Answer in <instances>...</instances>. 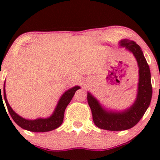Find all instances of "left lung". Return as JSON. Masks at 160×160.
I'll use <instances>...</instances> for the list:
<instances>
[{"label":"left lung","mask_w":160,"mask_h":160,"mask_svg":"<svg viewBox=\"0 0 160 160\" xmlns=\"http://www.w3.org/2000/svg\"><path fill=\"white\" fill-rule=\"evenodd\" d=\"M121 47L131 51L136 58L139 68V82L137 98L131 108L122 112L107 111L99 102L88 92L87 101L92 113L93 122L97 127L109 131L129 129L140 121L149 107L152 98L150 71L141 47L135 42L124 39Z\"/></svg>","instance_id":"obj_1"}]
</instances>
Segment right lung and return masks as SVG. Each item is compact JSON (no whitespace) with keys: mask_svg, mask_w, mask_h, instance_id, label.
<instances>
[{"mask_svg":"<svg viewBox=\"0 0 160 160\" xmlns=\"http://www.w3.org/2000/svg\"><path fill=\"white\" fill-rule=\"evenodd\" d=\"M79 89H80V86H74V87L70 89L69 90L65 92L63 95L61 97V98H60L59 102H58V103L56 108V110L53 112L52 115L47 119L40 118L38 119V120H26V119L22 118V117L18 115L17 113H16L15 112L12 111V109L11 108L10 104H8V102L7 100L6 92H5V85L3 86V96L1 95V92L0 102L1 100L3 102L2 97H3L7 110H8L11 117L14 120V122L18 126H19L20 127L24 128V129L28 130L30 132H44L52 131V130L56 129V128L61 126L64 120V113H65L66 108L68 105V104L71 101V99H72L73 96L74 95L75 92Z\"/></svg>","mask_w":160,"mask_h":160,"instance_id":"obj_1","label":"right lung"}]
</instances>
